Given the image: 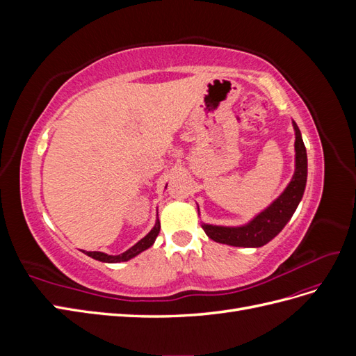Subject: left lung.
I'll list each match as a JSON object with an SVG mask.
<instances>
[{
	"label": "left lung",
	"instance_id": "obj_1",
	"mask_svg": "<svg viewBox=\"0 0 356 356\" xmlns=\"http://www.w3.org/2000/svg\"><path fill=\"white\" fill-rule=\"evenodd\" d=\"M294 124L296 131V172L288 187L270 207L257 215L250 222L241 227H222V225L202 224L209 238L218 243L243 248H258L270 242L281 232L285 224L293 217L298 203L303 197L307 181V154L300 129Z\"/></svg>",
	"mask_w": 356,
	"mask_h": 356
}]
</instances>
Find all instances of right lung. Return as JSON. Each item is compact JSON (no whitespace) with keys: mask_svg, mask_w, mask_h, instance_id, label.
<instances>
[{"mask_svg":"<svg viewBox=\"0 0 356 356\" xmlns=\"http://www.w3.org/2000/svg\"><path fill=\"white\" fill-rule=\"evenodd\" d=\"M160 232V221L157 218L154 227L152 229V232H149L145 238H143L141 241H139L138 243H135L132 248H129V250L120 255H108L105 252H98V251H83L86 255H89L92 258H95V260L98 261H102V263H120V261H127L131 260V258L136 257L138 254H141L143 251L148 250L149 246H152L157 238V234Z\"/></svg>","mask_w":356,"mask_h":356,"instance_id":"add662e5","label":"right lung"}]
</instances>
